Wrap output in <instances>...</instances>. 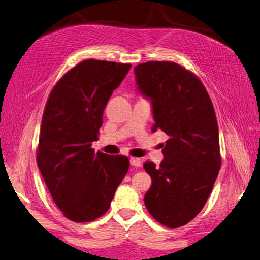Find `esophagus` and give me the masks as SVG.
I'll return each mask as SVG.
<instances>
[{"instance_id":"34e87169","label":"esophagus","mask_w":260,"mask_h":260,"mask_svg":"<svg viewBox=\"0 0 260 260\" xmlns=\"http://www.w3.org/2000/svg\"><path fill=\"white\" fill-rule=\"evenodd\" d=\"M131 165L134 167H141L142 165V160L139 159V157H131Z\"/></svg>"}]
</instances>
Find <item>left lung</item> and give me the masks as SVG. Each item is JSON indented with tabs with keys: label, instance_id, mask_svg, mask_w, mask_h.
I'll return each instance as SVG.
<instances>
[{
	"label": "left lung",
	"instance_id": "obj_1",
	"mask_svg": "<svg viewBox=\"0 0 260 260\" xmlns=\"http://www.w3.org/2000/svg\"><path fill=\"white\" fill-rule=\"evenodd\" d=\"M134 71L139 90L153 104L152 131L170 136L160 166L143 165L152 178L145 206L162 225L179 228L202 211L220 171L214 107L202 81L178 63L150 60Z\"/></svg>",
	"mask_w": 260,
	"mask_h": 260
}]
</instances>
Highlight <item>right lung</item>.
I'll list each match as a JSON object with an SVG mask.
<instances>
[{"label": "right lung", "mask_w": 260, "mask_h": 260, "mask_svg": "<svg viewBox=\"0 0 260 260\" xmlns=\"http://www.w3.org/2000/svg\"><path fill=\"white\" fill-rule=\"evenodd\" d=\"M131 66L82 60L57 81L46 103L37 164L56 206L73 222L103 216L128 171V157L95 153L91 145L105 107Z\"/></svg>", "instance_id": "obj_1"}]
</instances>
